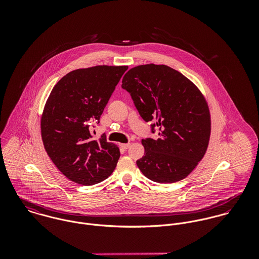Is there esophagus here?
Listing matches in <instances>:
<instances>
[{"mask_svg": "<svg viewBox=\"0 0 259 259\" xmlns=\"http://www.w3.org/2000/svg\"><path fill=\"white\" fill-rule=\"evenodd\" d=\"M120 147L123 148V149H127V148L131 147V144H122V145H120Z\"/></svg>", "mask_w": 259, "mask_h": 259, "instance_id": "obj_1", "label": "esophagus"}]
</instances>
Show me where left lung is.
<instances>
[{
	"label": "left lung",
	"instance_id": "1",
	"mask_svg": "<svg viewBox=\"0 0 259 259\" xmlns=\"http://www.w3.org/2000/svg\"><path fill=\"white\" fill-rule=\"evenodd\" d=\"M121 88L132 97L143 119L151 121L156 140H143L141 171L158 184L186 178L203 157L210 136L207 104L199 90L180 72L164 65L131 69Z\"/></svg>",
	"mask_w": 259,
	"mask_h": 259
}]
</instances>
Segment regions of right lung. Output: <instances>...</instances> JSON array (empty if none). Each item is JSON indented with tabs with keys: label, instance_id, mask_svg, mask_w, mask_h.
Returning a JSON list of instances; mask_svg holds the SVG:
<instances>
[{
	"label": "right lung",
	"instance_id": "obj_1",
	"mask_svg": "<svg viewBox=\"0 0 259 259\" xmlns=\"http://www.w3.org/2000/svg\"><path fill=\"white\" fill-rule=\"evenodd\" d=\"M127 67L97 66L63 76L46 103L40 121L45 148L60 171L78 185L108 179L119 158L106 135L94 141L91 123H99L115 85Z\"/></svg>",
	"mask_w": 259,
	"mask_h": 259
}]
</instances>
